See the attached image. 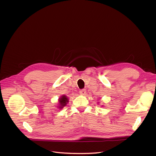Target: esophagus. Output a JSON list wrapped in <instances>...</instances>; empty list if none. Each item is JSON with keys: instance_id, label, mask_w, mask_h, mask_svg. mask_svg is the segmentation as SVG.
Instances as JSON below:
<instances>
[{"instance_id": "obj_1", "label": "esophagus", "mask_w": 156, "mask_h": 156, "mask_svg": "<svg viewBox=\"0 0 156 156\" xmlns=\"http://www.w3.org/2000/svg\"><path fill=\"white\" fill-rule=\"evenodd\" d=\"M86 93V90L85 89H81L80 90V94H82V95H85Z\"/></svg>"}]
</instances>
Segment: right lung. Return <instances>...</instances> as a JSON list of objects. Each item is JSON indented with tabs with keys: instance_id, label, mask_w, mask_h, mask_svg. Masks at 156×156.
<instances>
[{
	"instance_id": "1",
	"label": "right lung",
	"mask_w": 156,
	"mask_h": 156,
	"mask_svg": "<svg viewBox=\"0 0 156 156\" xmlns=\"http://www.w3.org/2000/svg\"><path fill=\"white\" fill-rule=\"evenodd\" d=\"M68 99L67 98L66 96H62L60 100H59V103H60V107L59 108H63L64 106L66 105L67 103L68 102Z\"/></svg>"
}]
</instances>
